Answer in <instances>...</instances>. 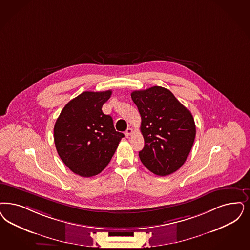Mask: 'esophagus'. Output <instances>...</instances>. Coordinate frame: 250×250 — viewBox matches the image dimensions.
Segmentation results:
<instances>
[{
	"instance_id": "obj_1",
	"label": "esophagus",
	"mask_w": 250,
	"mask_h": 250,
	"mask_svg": "<svg viewBox=\"0 0 250 250\" xmlns=\"http://www.w3.org/2000/svg\"><path fill=\"white\" fill-rule=\"evenodd\" d=\"M133 132H134V131H133L132 128H127V130L125 131V135L126 138H128V137H130V136L133 134Z\"/></svg>"
}]
</instances>
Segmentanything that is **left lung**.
Instances as JSON below:
<instances>
[{"mask_svg": "<svg viewBox=\"0 0 250 250\" xmlns=\"http://www.w3.org/2000/svg\"><path fill=\"white\" fill-rule=\"evenodd\" d=\"M141 116L145 145L138 155L146 169L165 176L176 172L189 155L196 137L193 115L163 86L131 93Z\"/></svg>", "mask_w": 250, "mask_h": 250, "instance_id": "1", "label": "left lung"}]
</instances>
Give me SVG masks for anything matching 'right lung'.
I'll use <instances>...</instances> for the list:
<instances>
[{"label": "right lung", "mask_w": 250, "mask_h": 250, "mask_svg": "<svg viewBox=\"0 0 250 250\" xmlns=\"http://www.w3.org/2000/svg\"><path fill=\"white\" fill-rule=\"evenodd\" d=\"M112 90L85 91L71 100L54 125V143L61 160L82 177L104 171L125 135L114 129L112 116L103 112Z\"/></svg>", "instance_id": "1"}]
</instances>
